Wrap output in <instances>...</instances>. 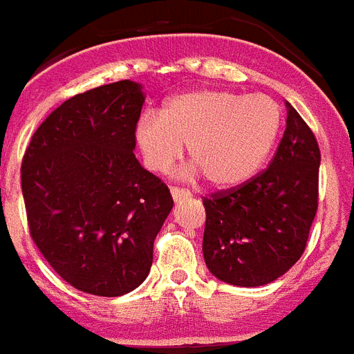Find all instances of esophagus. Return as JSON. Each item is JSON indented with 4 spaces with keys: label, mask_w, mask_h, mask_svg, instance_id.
I'll use <instances>...</instances> for the list:
<instances>
[{
    "label": "esophagus",
    "mask_w": 354,
    "mask_h": 354,
    "mask_svg": "<svg viewBox=\"0 0 354 354\" xmlns=\"http://www.w3.org/2000/svg\"><path fill=\"white\" fill-rule=\"evenodd\" d=\"M170 193H171V197H174L175 202L184 201V198L192 197V193H189L188 189H183V188H171Z\"/></svg>",
    "instance_id": "obj_1"
}]
</instances>
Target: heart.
Wrapping results in <instances>:
<instances>
[{"label": "heart", "instance_id": "1", "mask_svg": "<svg viewBox=\"0 0 354 354\" xmlns=\"http://www.w3.org/2000/svg\"><path fill=\"white\" fill-rule=\"evenodd\" d=\"M283 109L267 95L243 96L223 89H193L168 98L161 113H148L134 127L136 147L148 170L168 171L188 156L216 186L250 179L279 138Z\"/></svg>", "mask_w": 354, "mask_h": 354}]
</instances>
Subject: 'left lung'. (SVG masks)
Listing matches in <instances>:
<instances>
[{
  "instance_id": "1",
  "label": "left lung",
  "mask_w": 354,
  "mask_h": 354,
  "mask_svg": "<svg viewBox=\"0 0 354 354\" xmlns=\"http://www.w3.org/2000/svg\"><path fill=\"white\" fill-rule=\"evenodd\" d=\"M321 150L312 129L286 102V129L267 170L204 197L202 252L214 277L261 286L297 263L319 206Z\"/></svg>"
}]
</instances>
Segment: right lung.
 I'll return each instance as SVG.
<instances>
[{
	"label": "right lung",
	"instance_id": "add662e5",
	"mask_svg": "<svg viewBox=\"0 0 354 354\" xmlns=\"http://www.w3.org/2000/svg\"><path fill=\"white\" fill-rule=\"evenodd\" d=\"M145 95L120 80L80 93L33 132L21 165L30 236L80 292L129 294L147 279L170 189L134 156Z\"/></svg>",
	"mask_w": 354,
	"mask_h": 354
}]
</instances>
